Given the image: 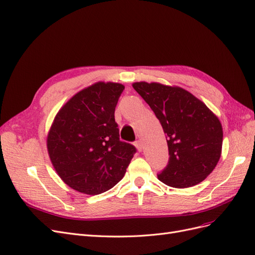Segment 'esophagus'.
Returning a JSON list of instances; mask_svg holds the SVG:
<instances>
[{
	"label": "esophagus",
	"instance_id": "34e87169",
	"mask_svg": "<svg viewBox=\"0 0 255 255\" xmlns=\"http://www.w3.org/2000/svg\"><path fill=\"white\" fill-rule=\"evenodd\" d=\"M135 146H136L138 151L141 152V151H142V148H143V146H142V141H141V140H137V141L135 142Z\"/></svg>",
	"mask_w": 255,
	"mask_h": 255
}]
</instances>
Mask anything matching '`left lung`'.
Returning <instances> with one entry per match:
<instances>
[{
    "label": "left lung",
    "mask_w": 255,
    "mask_h": 255,
    "mask_svg": "<svg viewBox=\"0 0 255 255\" xmlns=\"http://www.w3.org/2000/svg\"><path fill=\"white\" fill-rule=\"evenodd\" d=\"M133 88L149 104L166 134L170 156L158 180L175 188L201 183L221 155L223 132L217 116L181 87L136 82Z\"/></svg>",
    "instance_id": "obj_1"
}]
</instances>
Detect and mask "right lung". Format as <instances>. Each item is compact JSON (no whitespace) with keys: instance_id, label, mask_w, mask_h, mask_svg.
<instances>
[{"instance_id":"add662e5","label":"right lung","mask_w":255,"mask_h":255,"mask_svg":"<svg viewBox=\"0 0 255 255\" xmlns=\"http://www.w3.org/2000/svg\"><path fill=\"white\" fill-rule=\"evenodd\" d=\"M125 86L98 82L61 107L47 137L51 163L69 187L86 195L113 188L125 176L135 146L119 138L115 109Z\"/></svg>"}]
</instances>
